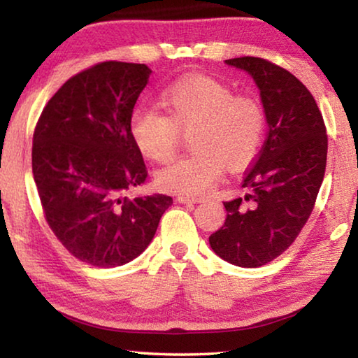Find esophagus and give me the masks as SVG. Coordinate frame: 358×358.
<instances>
[{"label":"esophagus","instance_id":"obj_1","mask_svg":"<svg viewBox=\"0 0 358 358\" xmlns=\"http://www.w3.org/2000/svg\"><path fill=\"white\" fill-rule=\"evenodd\" d=\"M177 201L180 203H201L205 201V199L203 197H192V196H178Z\"/></svg>","mask_w":358,"mask_h":358}]
</instances>
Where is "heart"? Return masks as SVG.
<instances>
[{
    "label": "heart",
    "mask_w": 358,
    "mask_h": 358,
    "mask_svg": "<svg viewBox=\"0 0 358 358\" xmlns=\"http://www.w3.org/2000/svg\"><path fill=\"white\" fill-rule=\"evenodd\" d=\"M159 106H137L129 134L141 153L156 162L173 156L180 131L192 129V153L156 172V185L177 194H203L224 172L246 167L262 147L266 120L262 106L208 76H187L164 88Z\"/></svg>",
    "instance_id": "heart-1"
}]
</instances>
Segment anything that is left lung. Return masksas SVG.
Segmentation results:
<instances>
[{"label": "left lung", "mask_w": 358, "mask_h": 358, "mask_svg": "<svg viewBox=\"0 0 358 358\" xmlns=\"http://www.w3.org/2000/svg\"><path fill=\"white\" fill-rule=\"evenodd\" d=\"M226 64L256 82L268 134L241 187L245 197L224 202L226 222L210 246L226 262L257 268L294 243L310 217L327 164V132L313 94L289 71L262 58Z\"/></svg>", "instance_id": "obj_1"}]
</instances>
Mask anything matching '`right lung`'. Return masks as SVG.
<instances>
[{
	"instance_id": "obj_1",
	"label": "right lung",
	"mask_w": 358,
	"mask_h": 358,
	"mask_svg": "<svg viewBox=\"0 0 358 358\" xmlns=\"http://www.w3.org/2000/svg\"><path fill=\"white\" fill-rule=\"evenodd\" d=\"M145 64L106 62L71 77L42 110L33 136V177L48 226L72 256L110 268L153 240L171 196L129 199L148 172L129 134L147 87Z\"/></svg>"
}]
</instances>
